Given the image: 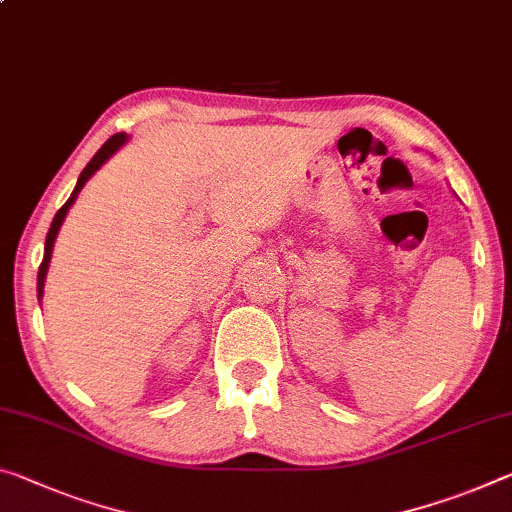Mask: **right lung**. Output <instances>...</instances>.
Wrapping results in <instances>:
<instances>
[{"label":"right lung","instance_id":"add662e5","mask_svg":"<svg viewBox=\"0 0 512 512\" xmlns=\"http://www.w3.org/2000/svg\"><path fill=\"white\" fill-rule=\"evenodd\" d=\"M129 141V136L125 134V132H120V134H113L111 139L102 145L100 150L95 152V157L88 161V166L81 170V175H79V180H77V186H75V191L70 193V198H68V202L66 205H63L59 212H56V216H54V221H52V225H50V232H47V239H45V253H43V262H40V269H38V300H43V291H45V278H47V271H50V259H52V250H54V241H56V237H59V230H61V225H63V221H66V216H68V212H70V207L75 205V200H77V196H79V191L84 189V184L91 180V177L97 173V170H100L104 164H107V161L113 157V154H116L120 148H123V145Z\"/></svg>","mask_w":512,"mask_h":512}]
</instances>
